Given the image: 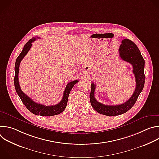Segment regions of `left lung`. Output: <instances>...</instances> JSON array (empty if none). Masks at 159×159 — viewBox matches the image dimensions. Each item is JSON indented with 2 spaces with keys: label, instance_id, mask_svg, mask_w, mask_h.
<instances>
[{
  "label": "left lung",
  "instance_id": "obj_1",
  "mask_svg": "<svg viewBox=\"0 0 159 159\" xmlns=\"http://www.w3.org/2000/svg\"><path fill=\"white\" fill-rule=\"evenodd\" d=\"M119 52L120 57L121 59L129 63L133 66V72L136 81V88L133 95L125 103L116 106L105 105L96 99L94 96L96 85L93 82L90 95V104L98 112L106 116H118L129 110L137 101L145 84V60L138 47L132 41L125 39L121 41Z\"/></svg>",
  "mask_w": 159,
  "mask_h": 159
}]
</instances>
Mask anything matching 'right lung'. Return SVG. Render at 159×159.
<instances>
[{
    "label": "right lung",
    "mask_w": 159,
    "mask_h": 159,
    "mask_svg": "<svg viewBox=\"0 0 159 159\" xmlns=\"http://www.w3.org/2000/svg\"><path fill=\"white\" fill-rule=\"evenodd\" d=\"M36 38H33L30 39L25 45L23 50L21 52L20 55L16 59V63H15V76L14 79V86L16 90V93L19 96L20 100L22 101V103L25 104L26 108L31 111L33 114L36 115H40L42 116H52L60 114L61 112H63L66 107V104L68 102V99H69V94L71 91L72 89L74 86V85L79 82L78 80H73L68 84L65 87V89L63 92V98L61 101L53 106H45L40 104H38L34 102L30 98H29L26 94H25L20 89L19 80H18V74L19 70V65L21 60L23 59L25 55L28 53L29 50H30L32 43L36 40Z\"/></svg>",
    "instance_id": "1"
}]
</instances>
